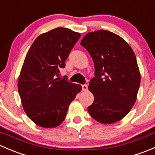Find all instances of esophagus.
<instances>
[{"label": "esophagus", "mask_w": 155, "mask_h": 155, "mask_svg": "<svg viewBox=\"0 0 155 155\" xmlns=\"http://www.w3.org/2000/svg\"><path fill=\"white\" fill-rule=\"evenodd\" d=\"M82 91H86L87 90V85H82Z\"/></svg>", "instance_id": "esophagus-1"}]
</instances>
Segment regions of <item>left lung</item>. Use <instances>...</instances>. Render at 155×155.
Here are the masks:
<instances>
[{
    "mask_svg": "<svg viewBox=\"0 0 155 155\" xmlns=\"http://www.w3.org/2000/svg\"><path fill=\"white\" fill-rule=\"evenodd\" d=\"M80 44L95 68L88 86L94 100L87 111L100 123L117 122L137 101L141 79L135 54L124 39L106 30L87 33Z\"/></svg>",
    "mask_w": 155,
    "mask_h": 155,
    "instance_id": "1",
    "label": "left lung"
}]
</instances>
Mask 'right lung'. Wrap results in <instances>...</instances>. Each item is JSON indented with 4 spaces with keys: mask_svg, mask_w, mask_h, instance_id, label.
Returning a JSON list of instances; mask_svg holds the SVG:
<instances>
[{
    "mask_svg": "<svg viewBox=\"0 0 155 155\" xmlns=\"http://www.w3.org/2000/svg\"><path fill=\"white\" fill-rule=\"evenodd\" d=\"M81 37L66 28L42 34L34 40L18 79L26 115L42 127H55L64 120L70 103L82 86L59 77L72 48Z\"/></svg>",
    "mask_w": 155,
    "mask_h": 155,
    "instance_id": "obj_1",
    "label": "right lung"
}]
</instances>
